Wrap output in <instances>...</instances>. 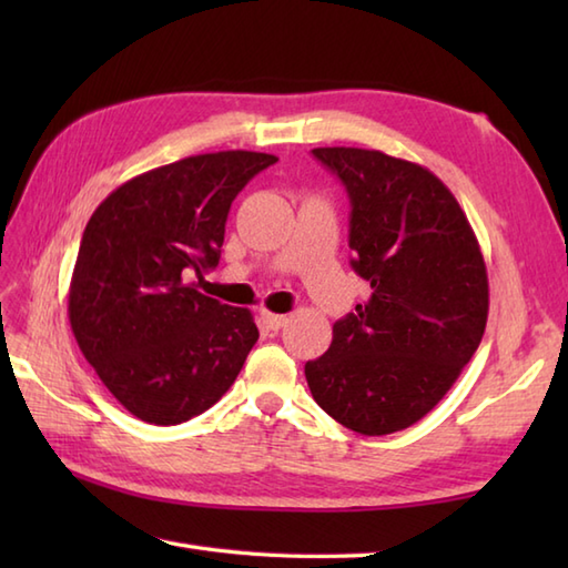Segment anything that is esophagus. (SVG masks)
<instances>
[{
    "label": "esophagus",
    "instance_id": "esophagus-1",
    "mask_svg": "<svg viewBox=\"0 0 568 568\" xmlns=\"http://www.w3.org/2000/svg\"><path fill=\"white\" fill-rule=\"evenodd\" d=\"M261 320L265 322V327L273 329V332L283 329V327H285V322H287V317H285V315H275V312H268V310H261Z\"/></svg>",
    "mask_w": 568,
    "mask_h": 568
}]
</instances>
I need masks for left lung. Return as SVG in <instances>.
Segmentation results:
<instances>
[{"label":"left lung","instance_id":"8db88e82","mask_svg":"<svg viewBox=\"0 0 568 568\" xmlns=\"http://www.w3.org/2000/svg\"><path fill=\"white\" fill-rule=\"evenodd\" d=\"M348 200L354 271L371 283L307 361L317 405L366 437L413 427L449 393L488 322V273L452 190L427 168L368 149H315Z\"/></svg>","mask_w":568,"mask_h":568}]
</instances>
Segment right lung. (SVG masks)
I'll use <instances>...</instances> for the list:
<instances>
[{
  "label": "right lung",
  "instance_id": "add662e5",
  "mask_svg": "<svg viewBox=\"0 0 568 568\" xmlns=\"http://www.w3.org/2000/svg\"><path fill=\"white\" fill-rule=\"evenodd\" d=\"M275 161L220 151L153 168L106 195L84 226L70 327L106 390L149 425L210 409L258 342L251 310L202 295L187 277L220 263L229 207Z\"/></svg>",
  "mask_w": 568,
  "mask_h": 568
}]
</instances>
